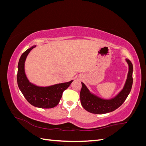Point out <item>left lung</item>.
I'll list each match as a JSON object with an SVG mask.
<instances>
[{"instance_id":"obj_1","label":"left lung","mask_w":146,"mask_h":146,"mask_svg":"<svg viewBox=\"0 0 146 146\" xmlns=\"http://www.w3.org/2000/svg\"><path fill=\"white\" fill-rule=\"evenodd\" d=\"M129 66L127 79L122 89L111 99H103L92 92L85 84L82 82L80 91V102L84 109L94 114H105L113 111L124 102L129 96L133 84V64L131 61L125 59Z\"/></svg>"}]
</instances>
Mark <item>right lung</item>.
<instances>
[{"mask_svg": "<svg viewBox=\"0 0 146 146\" xmlns=\"http://www.w3.org/2000/svg\"><path fill=\"white\" fill-rule=\"evenodd\" d=\"M36 46L34 45L25 51L21 56L17 65V82L20 91L24 98L34 107L41 108H51L58 105L63 92L73 82L56 83L42 86L30 82L25 71V63L30 51Z\"/></svg>", "mask_w": 146, "mask_h": 146, "instance_id": "right-lung-1", "label": "right lung"}]
</instances>
